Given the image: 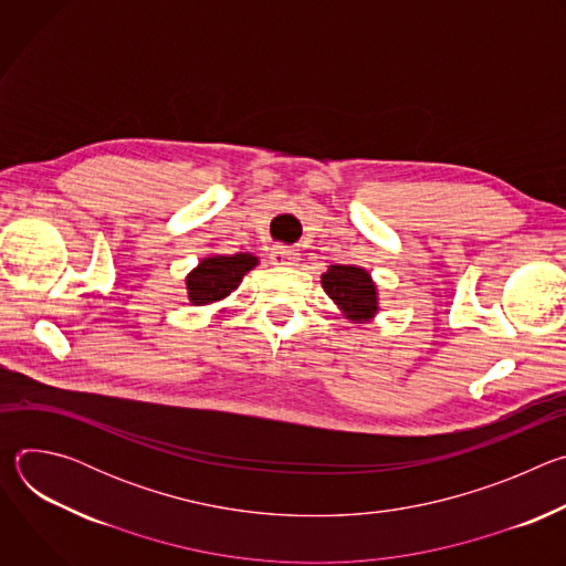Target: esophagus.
<instances>
[{"mask_svg":"<svg viewBox=\"0 0 566 566\" xmlns=\"http://www.w3.org/2000/svg\"><path fill=\"white\" fill-rule=\"evenodd\" d=\"M271 262L275 266H295L300 262V253L289 247H273L271 249Z\"/></svg>","mask_w":566,"mask_h":566,"instance_id":"34e87169","label":"esophagus"}]
</instances>
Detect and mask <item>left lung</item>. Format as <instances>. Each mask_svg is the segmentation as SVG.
Wrapping results in <instances>:
<instances>
[{
    "mask_svg": "<svg viewBox=\"0 0 566 566\" xmlns=\"http://www.w3.org/2000/svg\"><path fill=\"white\" fill-rule=\"evenodd\" d=\"M322 286L349 319H369L378 311L376 286L365 269L329 266V271L322 275Z\"/></svg>",
    "mask_w": 566,
    "mask_h": 566,
    "instance_id": "obj_1",
    "label": "left lung"
}]
</instances>
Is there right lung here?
<instances>
[{"instance_id": "1", "label": "right lung", "mask_w": 566, "mask_h": 566, "mask_svg": "<svg viewBox=\"0 0 566 566\" xmlns=\"http://www.w3.org/2000/svg\"><path fill=\"white\" fill-rule=\"evenodd\" d=\"M258 266V258L251 253L237 255H212L201 260V264L188 275V295L192 304L203 306L230 295L241 277Z\"/></svg>"}]
</instances>
